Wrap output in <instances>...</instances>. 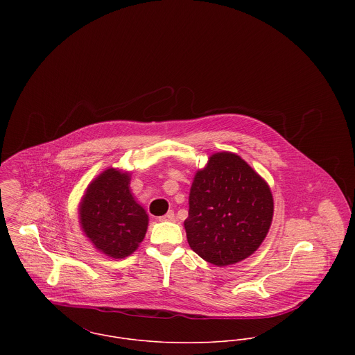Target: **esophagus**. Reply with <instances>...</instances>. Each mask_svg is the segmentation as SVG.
I'll list each match as a JSON object with an SVG mask.
<instances>
[{
    "mask_svg": "<svg viewBox=\"0 0 355 355\" xmlns=\"http://www.w3.org/2000/svg\"><path fill=\"white\" fill-rule=\"evenodd\" d=\"M176 216H175V211L173 210H169L165 216L159 217V221H175Z\"/></svg>",
    "mask_w": 355,
    "mask_h": 355,
    "instance_id": "34e87169",
    "label": "esophagus"
}]
</instances>
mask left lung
Masks as SVG:
<instances>
[{
    "instance_id": "obj_1",
    "label": "left lung",
    "mask_w": 355,
    "mask_h": 355,
    "mask_svg": "<svg viewBox=\"0 0 355 355\" xmlns=\"http://www.w3.org/2000/svg\"><path fill=\"white\" fill-rule=\"evenodd\" d=\"M189 205L184 220L189 245L217 266L252 255L263 242L273 217L268 183L235 153L209 157L194 176Z\"/></svg>"
}]
</instances>
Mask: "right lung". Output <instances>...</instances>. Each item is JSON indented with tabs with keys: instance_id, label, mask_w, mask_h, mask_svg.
Here are the masks:
<instances>
[{
	"instance_id": "add662e5",
	"label": "right lung",
	"mask_w": 355,
	"mask_h": 355,
	"mask_svg": "<svg viewBox=\"0 0 355 355\" xmlns=\"http://www.w3.org/2000/svg\"><path fill=\"white\" fill-rule=\"evenodd\" d=\"M130 173L107 168L86 189L79 221L94 248L112 258H125L144 241L149 216L130 191Z\"/></svg>"
}]
</instances>
